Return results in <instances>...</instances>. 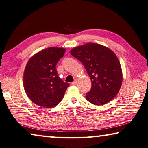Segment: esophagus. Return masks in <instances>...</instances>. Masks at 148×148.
I'll return each instance as SVG.
<instances>
[{"instance_id":"1","label":"esophagus","mask_w":148,"mask_h":148,"mask_svg":"<svg viewBox=\"0 0 148 148\" xmlns=\"http://www.w3.org/2000/svg\"><path fill=\"white\" fill-rule=\"evenodd\" d=\"M77 82H78V80H77V79H76V80H74L73 82H72V85H76Z\"/></svg>"}]
</instances>
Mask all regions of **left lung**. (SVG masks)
I'll use <instances>...</instances> for the list:
<instances>
[{
    "instance_id": "obj_1",
    "label": "left lung",
    "mask_w": 148,
    "mask_h": 148,
    "mask_svg": "<svg viewBox=\"0 0 148 148\" xmlns=\"http://www.w3.org/2000/svg\"><path fill=\"white\" fill-rule=\"evenodd\" d=\"M70 54L82 62L91 81L86 99L97 105L113 99L123 82L121 66L113 51L102 45L88 43L72 49Z\"/></svg>"
}]
</instances>
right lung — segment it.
Returning a JSON list of instances; mask_svg holds the SVG:
<instances>
[{
  "label": "right lung",
  "mask_w": 148,
  "mask_h": 148,
  "mask_svg": "<svg viewBox=\"0 0 148 148\" xmlns=\"http://www.w3.org/2000/svg\"><path fill=\"white\" fill-rule=\"evenodd\" d=\"M65 49L49 47L29 58L23 72V88L29 99L45 108H53L61 101L69 84L60 78L56 69Z\"/></svg>",
  "instance_id": "add662e5"
}]
</instances>
